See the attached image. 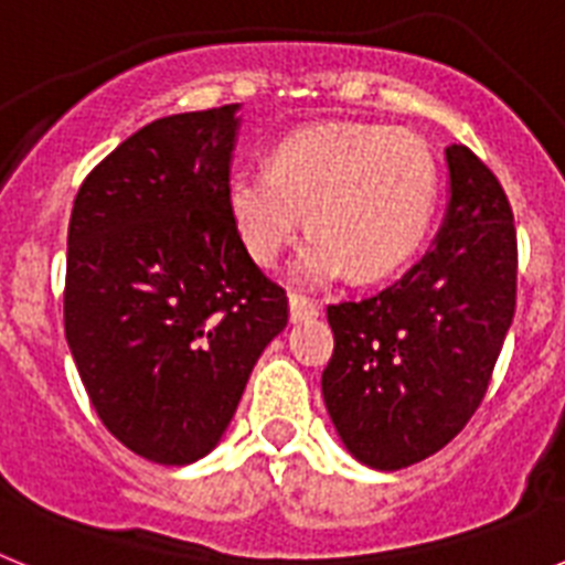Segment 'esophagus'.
Returning <instances> with one entry per match:
<instances>
[{"label": "esophagus", "instance_id": "obj_1", "mask_svg": "<svg viewBox=\"0 0 565 565\" xmlns=\"http://www.w3.org/2000/svg\"><path fill=\"white\" fill-rule=\"evenodd\" d=\"M288 311H291L294 322H302V319L317 317L319 308H317V302H313V299L302 297V294H291V297H288Z\"/></svg>", "mask_w": 565, "mask_h": 565}]
</instances>
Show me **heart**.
<instances>
[{
	"instance_id": "1",
	"label": "heart",
	"mask_w": 565,
	"mask_h": 565,
	"mask_svg": "<svg viewBox=\"0 0 565 565\" xmlns=\"http://www.w3.org/2000/svg\"><path fill=\"white\" fill-rule=\"evenodd\" d=\"M438 206V167L424 138L367 124H317L279 138L266 169H237L226 209L239 243L274 266L302 226L297 277L326 282L351 268L382 279L418 252Z\"/></svg>"
}]
</instances>
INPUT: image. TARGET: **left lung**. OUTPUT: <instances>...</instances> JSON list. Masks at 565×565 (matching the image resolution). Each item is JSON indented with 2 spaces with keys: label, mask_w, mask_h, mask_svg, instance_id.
Listing matches in <instances>:
<instances>
[{
  "label": "left lung",
  "mask_w": 565,
  "mask_h": 565,
  "mask_svg": "<svg viewBox=\"0 0 565 565\" xmlns=\"http://www.w3.org/2000/svg\"><path fill=\"white\" fill-rule=\"evenodd\" d=\"M444 154L450 203L430 252L384 291L328 306L322 396L348 452L373 469L424 461L467 427L515 317L507 194L463 143Z\"/></svg>",
  "instance_id": "1"
}]
</instances>
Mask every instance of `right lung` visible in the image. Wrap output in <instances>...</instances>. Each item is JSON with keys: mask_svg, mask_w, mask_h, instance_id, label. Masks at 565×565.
Segmentation results:
<instances>
[{"mask_svg": "<svg viewBox=\"0 0 565 565\" xmlns=\"http://www.w3.org/2000/svg\"><path fill=\"white\" fill-rule=\"evenodd\" d=\"M239 104L147 124L84 178L67 228L64 333L124 447L183 467L217 447L288 326L226 209Z\"/></svg>", "mask_w": 565, "mask_h": 565, "instance_id": "obj_1", "label": "right lung"}]
</instances>
